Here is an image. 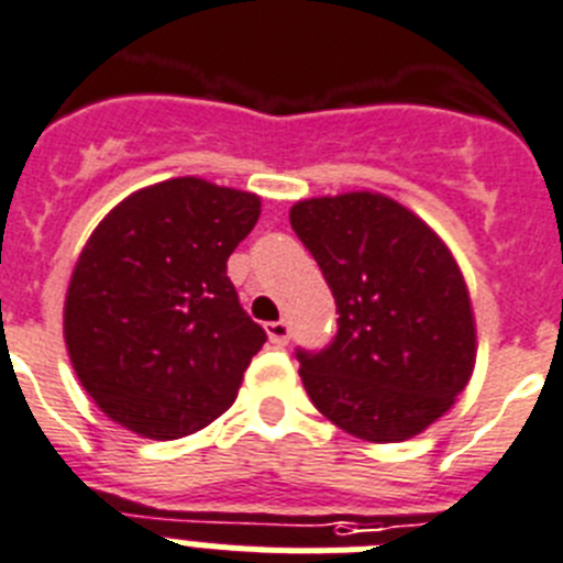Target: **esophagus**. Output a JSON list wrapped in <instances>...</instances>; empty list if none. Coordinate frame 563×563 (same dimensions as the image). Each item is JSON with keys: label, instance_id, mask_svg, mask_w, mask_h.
<instances>
[{"label": "esophagus", "instance_id": "esophagus-1", "mask_svg": "<svg viewBox=\"0 0 563 563\" xmlns=\"http://www.w3.org/2000/svg\"><path fill=\"white\" fill-rule=\"evenodd\" d=\"M266 333H269V342L280 347V344H286L288 336H291V328H288V322L277 319V322H269V325H266Z\"/></svg>", "mask_w": 563, "mask_h": 563}]
</instances>
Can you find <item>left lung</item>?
I'll list each match as a JSON object with an SVG mask.
<instances>
[{"label": "left lung", "instance_id": "8db88e82", "mask_svg": "<svg viewBox=\"0 0 563 563\" xmlns=\"http://www.w3.org/2000/svg\"><path fill=\"white\" fill-rule=\"evenodd\" d=\"M336 300V336L300 358L313 407L347 434L401 443L457 401L477 325L443 238L384 194L319 196L288 212Z\"/></svg>", "mask_w": 563, "mask_h": 563}]
</instances>
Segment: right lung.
Here are the masks:
<instances>
[{
	"label": "right lung",
	"instance_id": "obj_1",
	"mask_svg": "<svg viewBox=\"0 0 563 563\" xmlns=\"http://www.w3.org/2000/svg\"><path fill=\"white\" fill-rule=\"evenodd\" d=\"M261 196L199 176L120 201L86 241L64 300V339L84 389L151 440L205 429L235 401L266 342L227 277Z\"/></svg>",
	"mask_w": 563,
	"mask_h": 563
}]
</instances>
